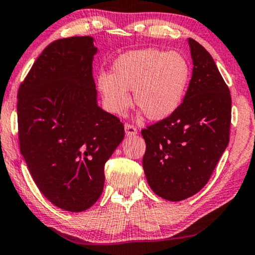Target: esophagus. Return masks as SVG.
I'll list each match as a JSON object with an SVG mask.
<instances>
[{
  "label": "esophagus",
  "mask_w": 255,
  "mask_h": 255,
  "mask_svg": "<svg viewBox=\"0 0 255 255\" xmlns=\"http://www.w3.org/2000/svg\"><path fill=\"white\" fill-rule=\"evenodd\" d=\"M125 134L128 135V137H133V135H135L138 133L137 128H135L134 127H132V125L130 124H125Z\"/></svg>",
  "instance_id": "esophagus-1"
}]
</instances>
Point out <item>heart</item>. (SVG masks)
<instances>
[{
    "instance_id": "heart-1",
    "label": "heart",
    "mask_w": 255,
    "mask_h": 255,
    "mask_svg": "<svg viewBox=\"0 0 255 255\" xmlns=\"http://www.w3.org/2000/svg\"><path fill=\"white\" fill-rule=\"evenodd\" d=\"M190 79V66L175 51L142 48L121 55L113 74L101 73L97 88L111 114L122 116L131 106V96L151 121H162L175 113L182 102Z\"/></svg>"
}]
</instances>
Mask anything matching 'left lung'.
<instances>
[{"label": "left lung", "instance_id": "1", "mask_svg": "<svg viewBox=\"0 0 255 255\" xmlns=\"http://www.w3.org/2000/svg\"><path fill=\"white\" fill-rule=\"evenodd\" d=\"M193 75L172 116L141 131L142 167L158 196L179 202L198 193L228 147L231 95L210 53L188 38Z\"/></svg>", "mask_w": 255, "mask_h": 255}]
</instances>
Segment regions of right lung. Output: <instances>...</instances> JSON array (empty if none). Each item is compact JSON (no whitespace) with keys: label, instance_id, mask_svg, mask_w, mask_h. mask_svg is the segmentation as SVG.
<instances>
[{"label":"right lung","instance_id":"1","mask_svg":"<svg viewBox=\"0 0 255 255\" xmlns=\"http://www.w3.org/2000/svg\"><path fill=\"white\" fill-rule=\"evenodd\" d=\"M94 38L69 37L45 48L18 90L20 153L48 201L89 209L104 186V165L124 138L116 116L97 104Z\"/></svg>","mask_w":255,"mask_h":255}]
</instances>
